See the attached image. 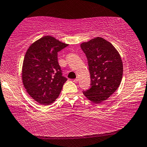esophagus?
Instances as JSON below:
<instances>
[{
  "label": "esophagus",
  "instance_id": "esophagus-1",
  "mask_svg": "<svg viewBox=\"0 0 147 147\" xmlns=\"http://www.w3.org/2000/svg\"><path fill=\"white\" fill-rule=\"evenodd\" d=\"M73 82H74V83H78V78H76V79L73 80Z\"/></svg>",
  "mask_w": 147,
  "mask_h": 147
}]
</instances>
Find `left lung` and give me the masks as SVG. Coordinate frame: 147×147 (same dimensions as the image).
Segmentation results:
<instances>
[{
	"instance_id": "obj_1",
	"label": "left lung",
	"mask_w": 147,
	"mask_h": 147,
	"mask_svg": "<svg viewBox=\"0 0 147 147\" xmlns=\"http://www.w3.org/2000/svg\"><path fill=\"white\" fill-rule=\"evenodd\" d=\"M88 61L91 88L83 91L89 100L99 104L108 99L121 84L123 73L121 56L111 43L102 38L80 45Z\"/></svg>"
}]
</instances>
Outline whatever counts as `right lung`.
Wrapping results in <instances>:
<instances>
[{"mask_svg": "<svg viewBox=\"0 0 147 147\" xmlns=\"http://www.w3.org/2000/svg\"><path fill=\"white\" fill-rule=\"evenodd\" d=\"M51 36H44L27 50L22 68V80L30 96L42 105L58 97L64 83L58 61V53L67 47Z\"/></svg>", "mask_w": 147, "mask_h": 147, "instance_id": "right-lung-1", "label": "right lung"}]
</instances>
